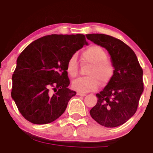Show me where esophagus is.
<instances>
[{
	"mask_svg": "<svg viewBox=\"0 0 153 153\" xmlns=\"http://www.w3.org/2000/svg\"><path fill=\"white\" fill-rule=\"evenodd\" d=\"M77 95H78V96H86V94H82V93H79V92L77 93Z\"/></svg>",
	"mask_w": 153,
	"mask_h": 153,
	"instance_id": "34e87169",
	"label": "esophagus"
}]
</instances>
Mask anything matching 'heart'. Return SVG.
Instances as JSON below:
<instances>
[{"label":"heart","instance_id":"b5f03b06","mask_svg":"<svg viewBox=\"0 0 153 153\" xmlns=\"http://www.w3.org/2000/svg\"><path fill=\"white\" fill-rule=\"evenodd\" d=\"M108 54L101 47L92 45L82 52V59L84 63L90 65L87 71L88 77L79 78L72 82L71 87L79 93H88L96 91L101 85L108 84L114 74V66L108 60ZM79 65L76 54H73L68 59L66 72L72 78L77 76Z\"/></svg>","mask_w":153,"mask_h":153}]
</instances>
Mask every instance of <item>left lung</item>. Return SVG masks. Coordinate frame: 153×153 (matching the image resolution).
<instances>
[{
  "instance_id": "1",
  "label": "left lung",
  "mask_w": 153,
  "mask_h": 153,
  "mask_svg": "<svg viewBox=\"0 0 153 153\" xmlns=\"http://www.w3.org/2000/svg\"><path fill=\"white\" fill-rule=\"evenodd\" d=\"M88 39L106 48L114 66V74L99 94L90 111L95 121L106 127H116L134 114L144 90L143 71L136 54L119 39L103 34H87Z\"/></svg>"
}]
</instances>
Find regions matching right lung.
Instances as JSON below:
<instances>
[{"instance_id": "right-lung-1", "label": "right lung", "mask_w": 153, "mask_h": 153, "mask_svg": "<svg viewBox=\"0 0 153 153\" xmlns=\"http://www.w3.org/2000/svg\"><path fill=\"white\" fill-rule=\"evenodd\" d=\"M84 45L83 34H51L38 39L17 59L12 76L11 97L26 120L45 124L59 118L76 95L70 84L66 65Z\"/></svg>"}]
</instances>
